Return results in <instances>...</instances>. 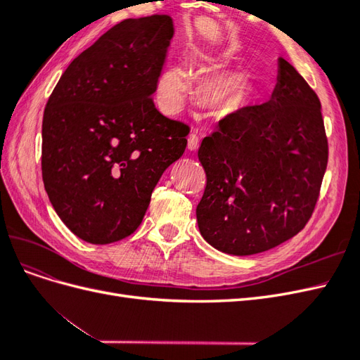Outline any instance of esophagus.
<instances>
[{
  "mask_svg": "<svg viewBox=\"0 0 360 360\" xmlns=\"http://www.w3.org/2000/svg\"><path fill=\"white\" fill-rule=\"evenodd\" d=\"M200 147V138L195 132H191L188 136V148L191 151H197Z\"/></svg>",
  "mask_w": 360,
  "mask_h": 360,
  "instance_id": "1",
  "label": "esophagus"
}]
</instances>
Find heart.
Instances as JSON below:
<instances>
[{"label":"heart","mask_w":360,"mask_h":360,"mask_svg":"<svg viewBox=\"0 0 360 360\" xmlns=\"http://www.w3.org/2000/svg\"><path fill=\"white\" fill-rule=\"evenodd\" d=\"M214 63L207 60L204 68H213ZM191 85L188 70L183 66H171L163 70L158 81V102L163 111L171 112L177 110L183 101L184 93ZM248 96L246 82L234 72H222L204 84V102L217 115H226L242 108Z\"/></svg>","instance_id":"heart-1"}]
</instances>
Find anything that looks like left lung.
<instances>
[{"instance_id": "8db88e82", "label": "left lung", "mask_w": 360, "mask_h": 360, "mask_svg": "<svg viewBox=\"0 0 360 360\" xmlns=\"http://www.w3.org/2000/svg\"><path fill=\"white\" fill-rule=\"evenodd\" d=\"M263 105L228 114L198 150L207 184L197 207L201 236L231 255L264 252L302 231L328 167L321 103L291 64Z\"/></svg>"}]
</instances>
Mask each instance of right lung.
I'll use <instances>...</instances> for the list:
<instances>
[{
    "instance_id": "add662e5",
    "label": "right lung",
    "mask_w": 360,
    "mask_h": 360,
    "mask_svg": "<svg viewBox=\"0 0 360 360\" xmlns=\"http://www.w3.org/2000/svg\"><path fill=\"white\" fill-rule=\"evenodd\" d=\"M172 19H124L79 53L49 96L41 177L60 219L82 240L108 245L143 222L151 192L188 144L189 126L162 115L153 93Z\"/></svg>"
}]
</instances>
